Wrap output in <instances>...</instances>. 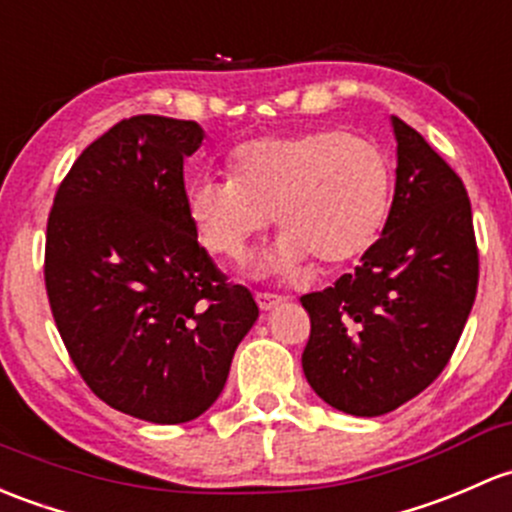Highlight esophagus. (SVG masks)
<instances>
[{
	"label": "esophagus",
	"instance_id": "obj_1",
	"mask_svg": "<svg viewBox=\"0 0 512 512\" xmlns=\"http://www.w3.org/2000/svg\"><path fill=\"white\" fill-rule=\"evenodd\" d=\"M255 301H257V306H260L262 311H272V309H277L279 304H282L284 297H279V294H270V292H257Z\"/></svg>",
	"mask_w": 512,
	"mask_h": 512
}]
</instances>
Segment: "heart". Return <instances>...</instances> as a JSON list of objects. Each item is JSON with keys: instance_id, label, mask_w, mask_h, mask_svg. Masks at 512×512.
Returning a JSON list of instances; mask_svg holds the SVG:
<instances>
[{"instance_id": "1", "label": "heart", "mask_w": 512, "mask_h": 512, "mask_svg": "<svg viewBox=\"0 0 512 512\" xmlns=\"http://www.w3.org/2000/svg\"><path fill=\"white\" fill-rule=\"evenodd\" d=\"M230 174L188 188V218L208 252L240 260L272 215L282 238L262 262L265 272L304 257L333 267L363 255L390 208L385 154L343 129L252 139L233 152Z\"/></svg>"}]
</instances>
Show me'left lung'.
I'll return each mask as SVG.
<instances>
[{
    "instance_id": "8db88e82",
    "label": "left lung",
    "mask_w": 512,
    "mask_h": 512,
    "mask_svg": "<svg viewBox=\"0 0 512 512\" xmlns=\"http://www.w3.org/2000/svg\"><path fill=\"white\" fill-rule=\"evenodd\" d=\"M397 179L378 242L355 272L301 297L311 333L301 368L316 395L355 417L417 397L449 363L478 287L464 181L410 125L392 117Z\"/></svg>"
}]
</instances>
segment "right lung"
<instances>
[{"label":"right lung","instance_id":"add662e5","mask_svg":"<svg viewBox=\"0 0 512 512\" xmlns=\"http://www.w3.org/2000/svg\"><path fill=\"white\" fill-rule=\"evenodd\" d=\"M201 125L137 115L95 139L53 198L48 304L80 378L115 410L154 424L201 417L260 316L198 245L184 159Z\"/></svg>","mask_w":512,"mask_h":512}]
</instances>
